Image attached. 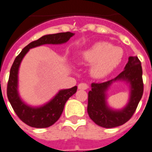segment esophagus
Instances as JSON below:
<instances>
[{
  "instance_id": "obj_1",
  "label": "esophagus",
  "mask_w": 152,
  "mask_h": 152,
  "mask_svg": "<svg viewBox=\"0 0 152 152\" xmlns=\"http://www.w3.org/2000/svg\"><path fill=\"white\" fill-rule=\"evenodd\" d=\"M88 88V85L85 83H80L78 85V89L80 90H87Z\"/></svg>"
}]
</instances>
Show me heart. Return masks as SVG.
Instances as JSON below:
<instances>
[{
	"instance_id": "b5f03b06",
	"label": "heart",
	"mask_w": 152,
	"mask_h": 152,
	"mask_svg": "<svg viewBox=\"0 0 152 152\" xmlns=\"http://www.w3.org/2000/svg\"><path fill=\"white\" fill-rule=\"evenodd\" d=\"M123 50L106 42H99L81 53L80 61L91 64L90 73L95 79H102L110 74L120 64Z\"/></svg>"
}]
</instances>
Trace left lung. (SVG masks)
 I'll list each match as a JSON object with an SVG mask.
<instances>
[{"mask_svg":"<svg viewBox=\"0 0 152 152\" xmlns=\"http://www.w3.org/2000/svg\"><path fill=\"white\" fill-rule=\"evenodd\" d=\"M141 63L137 56L129 57V61L117 77L101 83H91L88 92V113L90 118L101 127L110 129L122 125L132 118L144 92ZM124 81L130 87V99L125 107L115 110L107 103L106 92L113 83Z\"/></svg>","mask_w":152,"mask_h":152,"instance_id":"obj_1","label":"left lung"}]
</instances>
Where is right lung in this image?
<instances>
[{"label":"right lung","mask_w":152,"mask_h":152,"mask_svg":"<svg viewBox=\"0 0 152 152\" xmlns=\"http://www.w3.org/2000/svg\"><path fill=\"white\" fill-rule=\"evenodd\" d=\"M73 35V33L71 32H62L44 35L25 46L13 62L10 69L7 87V95L8 101L15 113L20 118V120L29 126L34 128H47L53 125L61 115L65 102L76 92L77 87L75 86L69 89L60 90L50 101L42 106H29L23 101L18 91V74L21 61L31 49L46 44L59 45L65 43Z\"/></svg>","instance_id":"obj_1"}]
</instances>
